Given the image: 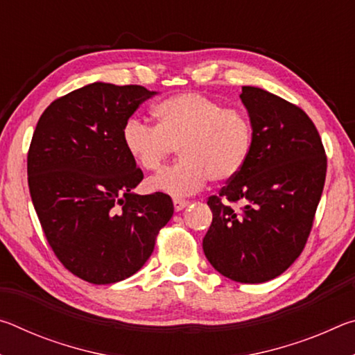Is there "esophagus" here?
I'll list each match as a JSON object with an SVG mask.
<instances>
[{
    "instance_id": "esophagus-1",
    "label": "esophagus",
    "mask_w": 355,
    "mask_h": 355,
    "mask_svg": "<svg viewBox=\"0 0 355 355\" xmlns=\"http://www.w3.org/2000/svg\"><path fill=\"white\" fill-rule=\"evenodd\" d=\"M188 205H189V200L173 199V208H175V211H182V209L186 208Z\"/></svg>"
}]
</instances>
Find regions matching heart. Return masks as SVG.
Masks as SVG:
<instances>
[{
    "instance_id": "b5f03b06",
    "label": "heart",
    "mask_w": 355,
    "mask_h": 355,
    "mask_svg": "<svg viewBox=\"0 0 355 355\" xmlns=\"http://www.w3.org/2000/svg\"><path fill=\"white\" fill-rule=\"evenodd\" d=\"M156 125L130 117L122 144L144 171L159 169L178 147L182 159L148 180L153 191L182 197L199 191L209 178L227 182L249 161L254 127L248 114L224 107L199 92H182L153 107Z\"/></svg>"
}]
</instances>
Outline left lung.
<instances>
[{
  "label": "left lung",
  "instance_id": "left-lung-1",
  "mask_svg": "<svg viewBox=\"0 0 355 355\" xmlns=\"http://www.w3.org/2000/svg\"><path fill=\"white\" fill-rule=\"evenodd\" d=\"M254 127V147L236 177L208 197L213 222L203 252L216 271L239 284L285 272L307 244L326 182L327 156L315 123L260 87L239 95ZM241 201L235 212L227 202Z\"/></svg>",
  "mask_w": 355,
  "mask_h": 355
}]
</instances>
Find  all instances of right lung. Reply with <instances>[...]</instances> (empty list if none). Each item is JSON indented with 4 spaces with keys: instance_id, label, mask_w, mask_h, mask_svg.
<instances>
[{
    "instance_id": "obj_1",
    "label": "right lung",
    "mask_w": 355,
    "mask_h": 355,
    "mask_svg": "<svg viewBox=\"0 0 355 355\" xmlns=\"http://www.w3.org/2000/svg\"><path fill=\"white\" fill-rule=\"evenodd\" d=\"M152 95L137 84H89L53 101L34 130L33 205L58 260L89 284L139 271L173 214L164 192H131L144 173L122 144L125 120Z\"/></svg>"
}]
</instances>
